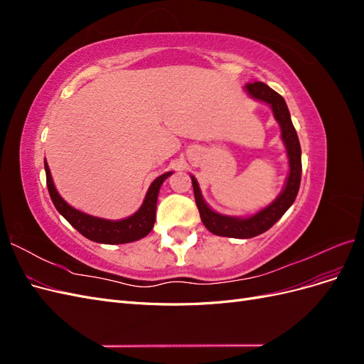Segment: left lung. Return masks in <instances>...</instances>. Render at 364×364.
Masks as SVG:
<instances>
[{
    "label": "left lung",
    "mask_w": 364,
    "mask_h": 364,
    "mask_svg": "<svg viewBox=\"0 0 364 364\" xmlns=\"http://www.w3.org/2000/svg\"><path fill=\"white\" fill-rule=\"evenodd\" d=\"M245 91L249 97L255 98L258 102L266 103L272 107V112L274 119L278 121L281 127V139L287 150L289 158V176L285 179V185L282 191L278 194L270 205L259 209L258 213L252 214L249 217H234V215H225L214 211L213 208L205 202L200 186L197 183L194 176H191L193 181V190H194V199L196 205L199 208L200 218L205 228L215 235L220 237H230V238H252L257 237L262 232L269 230L278 220L285 214V211L293 205L297 191H299L301 185V174H302V159H301V144L299 138L294 130L291 123V117L289 112L287 103L284 98L273 91L270 86L262 82L247 83L245 86Z\"/></svg>",
    "instance_id": "1"
}]
</instances>
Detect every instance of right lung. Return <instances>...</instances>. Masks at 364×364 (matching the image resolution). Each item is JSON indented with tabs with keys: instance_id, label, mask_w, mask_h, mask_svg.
<instances>
[{
	"instance_id": "right-lung-1",
	"label": "right lung",
	"mask_w": 364,
	"mask_h": 364,
	"mask_svg": "<svg viewBox=\"0 0 364 364\" xmlns=\"http://www.w3.org/2000/svg\"><path fill=\"white\" fill-rule=\"evenodd\" d=\"M43 167H46L50 197L54 206H56V209L60 213V215H63V218L67 220L74 229L79 230L83 237H86L91 241H95V243H103V245L132 243V241L141 240L150 234V230L153 229V225H155V218H156V203H158L159 188L164 183V181L173 174V171H167L151 182V185L149 186V191L144 197V202H142V205L139 206V209L135 214L121 220H107V218L85 214L65 202L60 197V194L58 193L56 186H54L47 159L43 161Z\"/></svg>"
}]
</instances>
